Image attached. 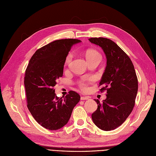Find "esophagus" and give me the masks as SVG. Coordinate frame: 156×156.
Here are the masks:
<instances>
[{
  "instance_id": "obj_1",
  "label": "esophagus",
  "mask_w": 156,
  "mask_h": 156,
  "mask_svg": "<svg viewBox=\"0 0 156 156\" xmlns=\"http://www.w3.org/2000/svg\"><path fill=\"white\" fill-rule=\"evenodd\" d=\"M89 96H82L81 97V100H87V99H89Z\"/></svg>"
}]
</instances>
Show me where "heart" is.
Wrapping results in <instances>:
<instances>
[{
  "mask_svg": "<svg viewBox=\"0 0 156 156\" xmlns=\"http://www.w3.org/2000/svg\"><path fill=\"white\" fill-rule=\"evenodd\" d=\"M96 56H100L99 53L94 50H89L87 52H86V57H87V59H89V58H91L92 57H96ZM73 58V54L71 53H69L68 55H67L66 58V60H65V63L66 64H69L70 62V61ZM91 79H89V80H90ZM79 85L82 88V89L83 90L86 89V82H85V80H82L81 81V82H80L79 83Z\"/></svg>",
  "mask_w": 156,
  "mask_h": 156,
  "instance_id": "1",
  "label": "heart"
}]
</instances>
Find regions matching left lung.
I'll use <instances>...</instances> for the list:
<instances>
[{"label": "left lung", "instance_id": "obj_1", "mask_svg": "<svg viewBox=\"0 0 156 156\" xmlns=\"http://www.w3.org/2000/svg\"><path fill=\"white\" fill-rule=\"evenodd\" d=\"M89 41L100 46L106 58V66L101 77V91L106 90V98L98 104L92 114L97 127L111 131L121 126L131 113L138 92V79L130 58L113 41L105 37H92Z\"/></svg>", "mask_w": 156, "mask_h": 156}]
</instances>
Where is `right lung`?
<instances>
[{
  "mask_svg": "<svg viewBox=\"0 0 156 156\" xmlns=\"http://www.w3.org/2000/svg\"><path fill=\"white\" fill-rule=\"evenodd\" d=\"M81 42L76 39L54 41L35 52L26 69L24 85L28 109L37 122L47 129L64 127L80 100V95L74 91L64 98H57L53 87L57 79L62 76L71 47Z\"/></svg>",
  "mask_w": 156,
  "mask_h": 156,
  "instance_id": "1",
  "label": "right lung"
}]
</instances>
